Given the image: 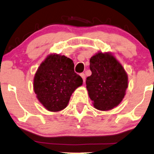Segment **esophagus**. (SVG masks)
<instances>
[{
    "label": "esophagus",
    "mask_w": 154,
    "mask_h": 154,
    "mask_svg": "<svg viewBox=\"0 0 154 154\" xmlns=\"http://www.w3.org/2000/svg\"><path fill=\"white\" fill-rule=\"evenodd\" d=\"M80 76H81V77H82L83 81H84V82H85V77H85V75L84 73H81L80 74Z\"/></svg>",
    "instance_id": "esophagus-1"
}]
</instances>
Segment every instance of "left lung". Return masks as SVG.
Segmentation results:
<instances>
[{"mask_svg":"<svg viewBox=\"0 0 154 154\" xmlns=\"http://www.w3.org/2000/svg\"><path fill=\"white\" fill-rule=\"evenodd\" d=\"M92 75L86 88L95 109L110 110L121 103L128 88V75L121 63L109 53H98L90 59Z\"/></svg>","mask_w":154,"mask_h":154,"instance_id":"1","label":"left lung"}]
</instances>
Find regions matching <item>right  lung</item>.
<instances>
[{"label":"right lung","instance_id":"1","mask_svg":"<svg viewBox=\"0 0 154 154\" xmlns=\"http://www.w3.org/2000/svg\"><path fill=\"white\" fill-rule=\"evenodd\" d=\"M73 61L65 56L51 54L39 66L34 77L37 98L50 111H59L66 107L82 79L74 70Z\"/></svg>","mask_w":154,"mask_h":154}]
</instances>
